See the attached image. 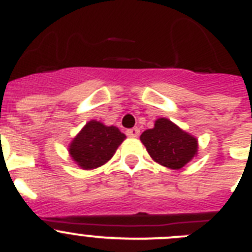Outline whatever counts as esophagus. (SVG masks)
Masks as SVG:
<instances>
[{
    "label": "esophagus",
    "instance_id": "esophagus-1",
    "mask_svg": "<svg viewBox=\"0 0 252 252\" xmlns=\"http://www.w3.org/2000/svg\"><path fill=\"white\" fill-rule=\"evenodd\" d=\"M126 135H127L128 137H137L140 135V130L137 127L130 128V130L126 131Z\"/></svg>",
    "mask_w": 252,
    "mask_h": 252
}]
</instances>
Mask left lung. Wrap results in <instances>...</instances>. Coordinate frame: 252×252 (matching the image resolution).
I'll return each instance as SVG.
<instances>
[{
    "instance_id": "1",
    "label": "left lung",
    "mask_w": 252,
    "mask_h": 252,
    "mask_svg": "<svg viewBox=\"0 0 252 252\" xmlns=\"http://www.w3.org/2000/svg\"><path fill=\"white\" fill-rule=\"evenodd\" d=\"M140 140L155 161L170 169H180L197 153V140L166 119H159L154 128L142 132Z\"/></svg>"
}]
</instances>
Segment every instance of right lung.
Segmentation results:
<instances>
[{"label": "right lung", "mask_w": 252, "mask_h": 252, "mask_svg": "<svg viewBox=\"0 0 252 252\" xmlns=\"http://www.w3.org/2000/svg\"><path fill=\"white\" fill-rule=\"evenodd\" d=\"M125 139L115 126L107 127L98 121H90L73 140L69 153L79 166L94 169L108 161Z\"/></svg>", "instance_id": "add662e5"}]
</instances>
